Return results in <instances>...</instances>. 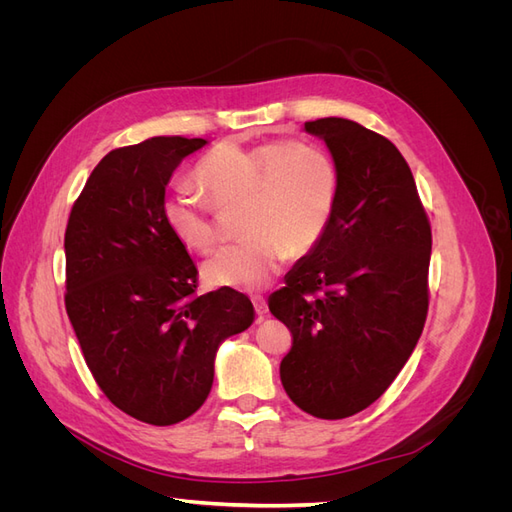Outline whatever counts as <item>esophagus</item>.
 <instances>
[{"mask_svg":"<svg viewBox=\"0 0 512 512\" xmlns=\"http://www.w3.org/2000/svg\"><path fill=\"white\" fill-rule=\"evenodd\" d=\"M252 303H254V309H256V314H258V316H265V314L269 312L267 301L262 299V297H252Z\"/></svg>","mask_w":512,"mask_h":512,"instance_id":"obj_1","label":"esophagus"}]
</instances>
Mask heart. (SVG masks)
<instances>
[{
  "mask_svg": "<svg viewBox=\"0 0 512 512\" xmlns=\"http://www.w3.org/2000/svg\"><path fill=\"white\" fill-rule=\"evenodd\" d=\"M196 179L215 207L245 205L247 239L224 245L203 267L211 286L235 290L265 288L290 252L312 250L331 224L342 185L331 153L301 141L220 145L198 162ZM162 215L190 250L209 252L218 241L213 207L188 185L166 194Z\"/></svg>",
  "mask_w": 512,
  "mask_h": 512,
  "instance_id": "1",
  "label": "heart"
}]
</instances>
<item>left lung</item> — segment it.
I'll return each instance as SVG.
<instances>
[{
	"mask_svg": "<svg viewBox=\"0 0 512 512\" xmlns=\"http://www.w3.org/2000/svg\"><path fill=\"white\" fill-rule=\"evenodd\" d=\"M339 168L322 239L269 297L292 333L280 376L303 412L337 421L389 389L423 333L431 226L399 149L361 123L305 121Z\"/></svg>",
	"mask_w": 512,
	"mask_h": 512,
	"instance_id": "left-lung-1",
	"label": "left lung"
}]
</instances>
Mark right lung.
Listing matches in <instances>:
<instances>
[{
	"label": "right lung",
	"instance_id": "1",
	"mask_svg": "<svg viewBox=\"0 0 512 512\" xmlns=\"http://www.w3.org/2000/svg\"><path fill=\"white\" fill-rule=\"evenodd\" d=\"M205 138L153 136L113 149L66 228V312L85 363L119 410L149 425L192 416L224 339L254 322L245 294H196L198 269L162 205L175 168Z\"/></svg>",
	"mask_w": 512,
	"mask_h": 512
}]
</instances>
